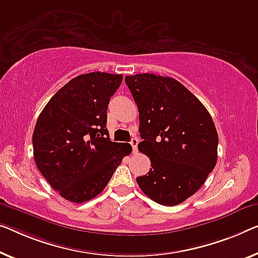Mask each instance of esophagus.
I'll use <instances>...</instances> for the list:
<instances>
[{"instance_id":"obj_1","label":"esophagus","mask_w":258,"mask_h":258,"mask_svg":"<svg viewBox=\"0 0 258 258\" xmlns=\"http://www.w3.org/2000/svg\"><path fill=\"white\" fill-rule=\"evenodd\" d=\"M138 142H139L138 138H133V139L130 141V144H131V146H132V149H133L134 153H136L137 149H138Z\"/></svg>"}]
</instances>
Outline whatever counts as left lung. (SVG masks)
<instances>
[{"label":"left lung","mask_w":258,"mask_h":258,"mask_svg":"<svg viewBox=\"0 0 258 258\" xmlns=\"http://www.w3.org/2000/svg\"><path fill=\"white\" fill-rule=\"evenodd\" d=\"M139 110L142 141L151 160L148 174L137 177L142 192L157 204L175 206L205 183L218 159L212 117L177 80L154 74L125 78Z\"/></svg>","instance_id":"8db88e82"}]
</instances>
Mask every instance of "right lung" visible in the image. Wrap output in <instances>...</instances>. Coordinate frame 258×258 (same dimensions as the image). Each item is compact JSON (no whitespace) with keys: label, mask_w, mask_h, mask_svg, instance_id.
<instances>
[{"label":"right lung","mask_w":258,"mask_h":258,"mask_svg":"<svg viewBox=\"0 0 258 258\" xmlns=\"http://www.w3.org/2000/svg\"><path fill=\"white\" fill-rule=\"evenodd\" d=\"M121 74L94 72L69 81L49 99L33 131L34 161L61 197L83 203L101 194L132 152L107 137L106 110Z\"/></svg>","instance_id":"add662e5"}]
</instances>
